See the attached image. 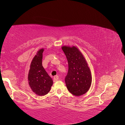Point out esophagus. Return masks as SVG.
Segmentation results:
<instances>
[{
	"mask_svg": "<svg viewBox=\"0 0 125 125\" xmlns=\"http://www.w3.org/2000/svg\"><path fill=\"white\" fill-rule=\"evenodd\" d=\"M58 77L57 76V75H56V76H55L54 77V80H53V81H54V82H56L58 80Z\"/></svg>",
	"mask_w": 125,
	"mask_h": 125,
	"instance_id": "esophagus-1",
	"label": "esophagus"
}]
</instances>
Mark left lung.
<instances>
[{"instance_id":"1","label":"left lung","mask_w":125,"mask_h":125,"mask_svg":"<svg viewBox=\"0 0 125 125\" xmlns=\"http://www.w3.org/2000/svg\"><path fill=\"white\" fill-rule=\"evenodd\" d=\"M62 50L68 62V71L65 77L68 90L75 96L83 95L88 92L92 82L88 63L76 47L64 46Z\"/></svg>"}]
</instances>
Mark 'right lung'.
Returning <instances> with one entry per match:
<instances>
[{
	"label": "right lung",
	"mask_w": 125,
	"mask_h": 125,
	"mask_svg": "<svg viewBox=\"0 0 125 125\" xmlns=\"http://www.w3.org/2000/svg\"><path fill=\"white\" fill-rule=\"evenodd\" d=\"M44 49H41L33 58L28 74L30 86L33 92L40 96L46 95L50 91L53 83L52 79L42 66Z\"/></svg>",
	"instance_id": "obj_1"
}]
</instances>
